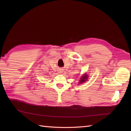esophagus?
<instances>
[{
  "label": "esophagus",
  "instance_id": "obj_1",
  "mask_svg": "<svg viewBox=\"0 0 131 131\" xmlns=\"http://www.w3.org/2000/svg\"><path fill=\"white\" fill-rule=\"evenodd\" d=\"M59 72H60V73H61V72H62V71H60Z\"/></svg>",
  "mask_w": 131,
  "mask_h": 131
}]
</instances>
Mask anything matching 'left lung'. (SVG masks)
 <instances>
[{
  "label": "left lung",
  "instance_id": "8db88e82",
  "mask_svg": "<svg viewBox=\"0 0 131 131\" xmlns=\"http://www.w3.org/2000/svg\"><path fill=\"white\" fill-rule=\"evenodd\" d=\"M82 77H81V78L80 79V82H79V83H83L85 82V81H87V79H88V75H87V74H85L83 75V76H82Z\"/></svg>",
  "mask_w": 131,
  "mask_h": 131
}]
</instances>
